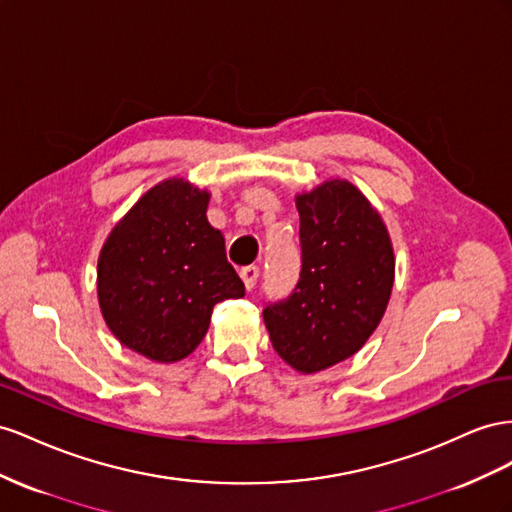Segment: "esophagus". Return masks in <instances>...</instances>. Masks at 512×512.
<instances>
[{"mask_svg": "<svg viewBox=\"0 0 512 512\" xmlns=\"http://www.w3.org/2000/svg\"><path fill=\"white\" fill-rule=\"evenodd\" d=\"M240 276H242V281H244V287L246 289H253L257 279H259V268L257 266H244L240 270Z\"/></svg>", "mask_w": 512, "mask_h": 512, "instance_id": "1", "label": "esophagus"}]
</instances>
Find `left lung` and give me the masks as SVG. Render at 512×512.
<instances>
[{"label":"left lung","instance_id":"obj_1","mask_svg":"<svg viewBox=\"0 0 512 512\" xmlns=\"http://www.w3.org/2000/svg\"><path fill=\"white\" fill-rule=\"evenodd\" d=\"M302 272L287 300L264 309L272 347L311 375L352 358L382 321L394 285L384 218L360 188L330 178L296 195Z\"/></svg>","mask_w":512,"mask_h":512}]
</instances>
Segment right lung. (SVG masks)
<instances>
[{
  "instance_id": "right-lung-1",
  "label": "right lung",
  "mask_w": 512,
  "mask_h": 512,
  "mask_svg": "<svg viewBox=\"0 0 512 512\" xmlns=\"http://www.w3.org/2000/svg\"><path fill=\"white\" fill-rule=\"evenodd\" d=\"M210 193L184 178L152 186L107 236L96 289L107 328L124 347L171 364L193 354L216 302L244 283L208 221Z\"/></svg>"
}]
</instances>
